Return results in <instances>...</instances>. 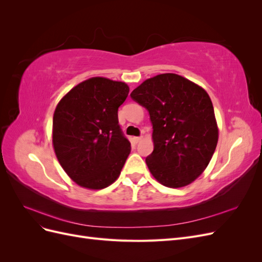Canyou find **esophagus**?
Here are the masks:
<instances>
[{
  "mask_svg": "<svg viewBox=\"0 0 262 262\" xmlns=\"http://www.w3.org/2000/svg\"><path fill=\"white\" fill-rule=\"evenodd\" d=\"M143 139L142 137H136V138H133V140H134V142H136V143H139V142Z\"/></svg>",
  "mask_w": 262,
  "mask_h": 262,
  "instance_id": "34e87169",
  "label": "esophagus"
}]
</instances>
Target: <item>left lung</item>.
I'll list each match as a JSON object with an SVG mask.
<instances>
[{
  "label": "left lung",
  "mask_w": 262,
  "mask_h": 262,
  "mask_svg": "<svg viewBox=\"0 0 262 262\" xmlns=\"http://www.w3.org/2000/svg\"><path fill=\"white\" fill-rule=\"evenodd\" d=\"M153 124L154 149L145 158L150 173L165 187L191 184L207 168L219 129L212 101L202 87L173 73L150 77L131 93Z\"/></svg>",
  "instance_id": "1"
}]
</instances>
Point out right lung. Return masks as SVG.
<instances>
[{
  "label": "right lung",
  "instance_id": "obj_1",
  "mask_svg": "<svg viewBox=\"0 0 262 262\" xmlns=\"http://www.w3.org/2000/svg\"><path fill=\"white\" fill-rule=\"evenodd\" d=\"M129 91L123 82L92 77L73 87L55 108L54 153L78 186L104 189L120 175L131 144L119 125L118 108Z\"/></svg>",
  "mask_w": 262,
  "mask_h": 262
}]
</instances>
